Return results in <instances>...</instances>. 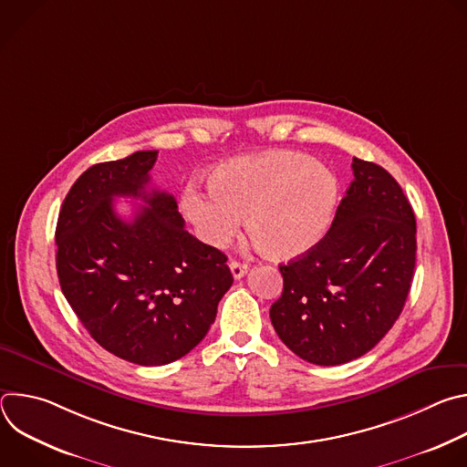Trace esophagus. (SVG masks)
Wrapping results in <instances>:
<instances>
[{
  "label": "esophagus",
  "mask_w": 467,
  "mask_h": 467,
  "mask_svg": "<svg viewBox=\"0 0 467 467\" xmlns=\"http://www.w3.org/2000/svg\"><path fill=\"white\" fill-rule=\"evenodd\" d=\"M229 268H231V274H233L234 279H242L247 274V264L238 262V260H231Z\"/></svg>",
  "instance_id": "1"
}]
</instances>
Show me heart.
<instances>
[{
    "instance_id": "obj_1",
    "label": "heart",
    "mask_w": 467,
    "mask_h": 467,
    "mask_svg": "<svg viewBox=\"0 0 467 467\" xmlns=\"http://www.w3.org/2000/svg\"><path fill=\"white\" fill-rule=\"evenodd\" d=\"M209 192L190 184L182 213L211 245H225L242 216L253 244L272 258H296L319 244L338 205V179L305 153L277 150L218 164Z\"/></svg>"
}]
</instances>
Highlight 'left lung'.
I'll list each match as a JSON object with an SVG mask.
<instances>
[{"label": "left lung", "instance_id": "left-lung-1", "mask_svg": "<svg viewBox=\"0 0 467 467\" xmlns=\"http://www.w3.org/2000/svg\"><path fill=\"white\" fill-rule=\"evenodd\" d=\"M353 182L328 233L281 264L283 296L270 317L285 346L317 366L373 349L401 314L416 268V216L399 182L353 159Z\"/></svg>", "mask_w": 467, "mask_h": 467}]
</instances>
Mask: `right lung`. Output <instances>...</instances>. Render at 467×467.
<instances>
[{
    "label": "right lung",
    "mask_w": 467,
    "mask_h": 467,
    "mask_svg": "<svg viewBox=\"0 0 467 467\" xmlns=\"http://www.w3.org/2000/svg\"><path fill=\"white\" fill-rule=\"evenodd\" d=\"M159 151H137L88 168L58 213L57 274L90 337L139 366L190 353L216 319L233 285L227 256L184 229L175 197L148 190ZM114 196L142 198L129 223Z\"/></svg>",
    "instance_id": "obj_1"
}]
</instances>
